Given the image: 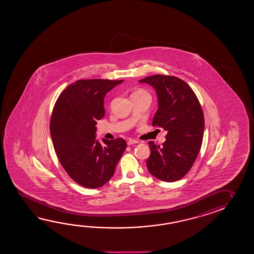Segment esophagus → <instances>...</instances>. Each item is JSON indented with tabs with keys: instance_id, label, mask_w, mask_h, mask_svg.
Returning a JSON list of instances; mask_svg holds the SVG:
<instances>
[{
	"instance_id": "obj_1",
	"label": "esophagus",
	"mask_w": 254,
	"mask_h": 254,
	"mask_svg": "<svg viewBox=\"0 0 254 254\" xmlns=\"http://www.w3.org/2000/svg\"><path fill=\"white\" fill-rule=\"evenodd\" d=\"M139 142L138 140H135V139H129L127 142V144H128V146H131V145H134V144H138Z\"/></svg>"
}]
</instances>
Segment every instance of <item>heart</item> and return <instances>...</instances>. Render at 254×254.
I'll list each match as a JSON object with an SVG mask.
<instances>
[{
    "mask_svg": "<svg viewBox=\"0 0 254 254\" xmlns=\"http://www.w3.org/2000/svg\"><path fill=\"white\" fill-rule=\"evenodd\" d=\"M142 92H144L143 90H137V91H135L134 93H142Z\"/></svg>",
    "mask_w": 254,
    "mask_h": 254,
    "instance_id": "b5f03b06",
    "label": "heart"
}]
</instances>
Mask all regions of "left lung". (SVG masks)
Listing matches in <instances>:
<instances>
[{"label":"left lung","instance_id":"obj_1","mask_svg":"<svg viewBox=\"0 0 254 254\" xmlns=\"http://www.w3.org/2000/svg\"><path fill=\"white\" fill-rule=\"evenodd\" d=\"M139 82L155 89L158 110L152 125L167 131L162 146L148 142L151 154L146 167L158 180L179 181L190 172L201 149L204 129L201 105L190 85L180 78L155 74Z\"/></svg>","mask_w":254,"mask_h":254}]
</instances>
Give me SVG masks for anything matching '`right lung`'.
Returning a JSON list of instances; mask_svg holds the SVG:
<instances>
[{"label":"right lung","instance_id":"add662e5","mask_svg":"<svg viewBox=\"0 0 254 254\" xmlns=\"http://www.w3.org/2000/svg\"><path fill=\"white\" fill-rule=\"evenodd\" d=\"M124 80H79L62 91L53 108L51 135L64 171L79 185L98 189L112 178L127 143L96 139L97 121L105 116L104 98Z\"/></svg>","mask_w":254,"mask_h":254}]
</instances>
